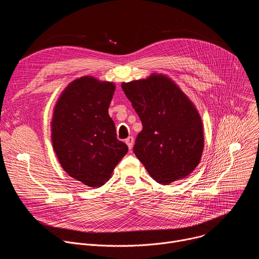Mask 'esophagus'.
I'll return each instance as SVG.
<instances>
[{"instance_id": "34e87169", "label": "esophagus", "mask_w": 259, "mask_h": 259, "mask_svg": "<svg viewBox=\"0 0 259 259\" xmlns=\"http://www.w3.org/2000/svg\"><path fill=\"white\" fill-rule=\"evenodd\" d=\"M125 142L128 145L129 150H132V146H133V143H134V138L132 136H129L127 139H125Z\"/></svg>"}]
</instances>
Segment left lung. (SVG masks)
I'll use <instances>...</instances> for the list:
<instances>
[{"mask_svg": "<svg viewBox=\"0 0 259 259\" xmlns=\"http://www.w3.org/2000/svg\"><path fill=\"white\" fill-rule=\"evenodd\" d=\"M122 89L142 123L134 154L161 184L189 176L204 150L202 118L193 101L163 73L131 82Z\"/></svg>", "mask_w": 259, "mask_h": 259, "instance_id": "8db88e82", "label": "left lung"}]
</instances>
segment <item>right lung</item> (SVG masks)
Returning a JSON list of instances; mask_svg holds the SVG:
<instances>
[{"instance_id": "1", "label": "right lung", "mask_w": 259, "mask_h": 259, "mask_svg": "<svg viewBox=\"0 0 259 259\" xmlns=\"http://www.w3.org/2000/svg\"><path fill=\"white\" fill-rule=\"evenodd\" d=\"M116 85L84 76L59 95L52 114L51 141L62 169L90 188H99L127 154L108 115Z\"/></svg>"}]
</instances>
